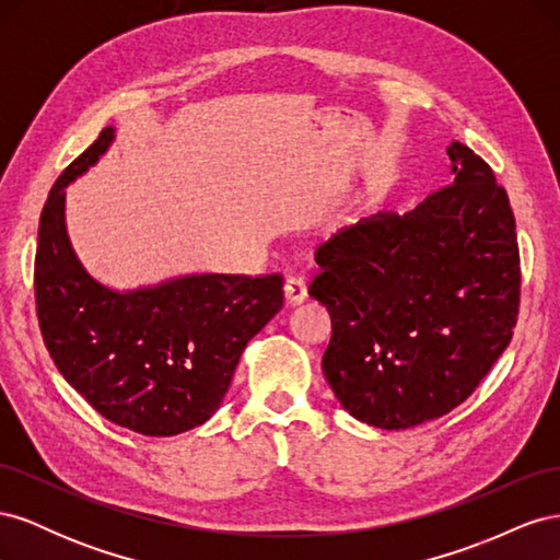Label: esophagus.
<instances>
[{
  "instance_id": "34e87169",
  "label": "esophagus",
  "mask_w": 560,
  "mask_h": 560,
  "mask_svg": "<svg viewBox=\"0 0 560 560\" xmlns=\"http://www.w3.org/2000/svg\"><path fill=\"white\" fill-rule=\"evenodd\" d=\"M306 296H308L306 278H303V276H290V278L284 280V299H287V303H301Z\"/></svg>"
}]
</instances>
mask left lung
Here are the masks:
<instances>
[{"label":"left lung","instance_id":"8db88e82","mask_svg":"<svg viewBox=\"0 0 560 560\" xmlns=\"http://www.w3.org/2000/svg\"><path fill=\"white\" fill-rule=\"evenodd\" d=\"M453 182L315 249L308 294L331 315L322 371L366 425L406 430L463 404L510 346L521 301L516 222L490 165L451 142Z\"/></svg>","mask_w":560,"mask_h":560}]
</instances>
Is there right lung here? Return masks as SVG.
Segmentation results:
<instances>
[{"mask_svg": "<svg viewBox=\"0 0 560 560\" xmlns=\"http://www.w3.org/2000/svg\"><path fill=\"white\" fill-rule=\"evenodd\" d=\"M114 128L65 167L39 219L35 301L46 350L93 409L144 436L198 428L222 406L249 338L282 308V276H184L114 292L81 266L65 229V186Z\"/></svg>", "mask_w": 560, "mask_h": 560, "instance_id": "obj_1", "label": "right lung"}]
</instances>
